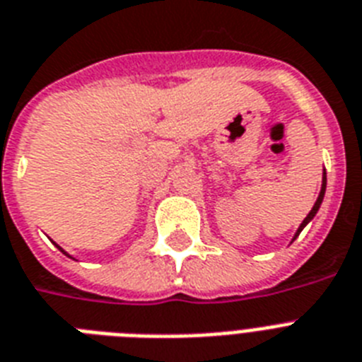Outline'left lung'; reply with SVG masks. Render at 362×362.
I'll list each match as a JSON object with an SVG mask.
<instances>
[{"label":"left lung","instance_id":"8db88e82","mask_svg":"<svg viewBox=\"0 0 362 362\" xmlns=\"http://www.w3.org/2000/svg\"><path fill=\"white\" fill-rule=\"evenodd\" d=\"M325 186H327V178H325V171H324V176H322V189H320V195H318V199H316V202H314L313 210L308 211V214H307V217H305V219H303V223H301V225H299V228H298V230H296V234H293V238H292V242H293V240H296V238L299 236V232L303 230V228L307 227L308 223L313 221V219H314V216H316V214H318L320 206H322V201H324V195H325Z\"/></svg>","mask_w":362,"mask_h":362}]
</instances>
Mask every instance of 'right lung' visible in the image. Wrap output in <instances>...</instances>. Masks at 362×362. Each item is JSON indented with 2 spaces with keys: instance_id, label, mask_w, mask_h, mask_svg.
<instances>
[{
  "instance_id": "right-lung-1",
  "label": "right lung",
  "mask_w": 362,
  "mask_h": 362,
  "mask_svg": "<svg viewBox=\"0 0 362 362\" xmlns=\"http://www.w3.org/2000/svg\"><path fill=\"white\" fill-rule=\"evenodd\" d=\"M55 243V242H54ZM55 247H57L59 249V251H61V252H63V255H66V257H70V255H69V252H66V251H64V249L63 247H59V245H57V243H55ZM70 258H74V257H70Z\"/></svg>"
}]
</instances>
